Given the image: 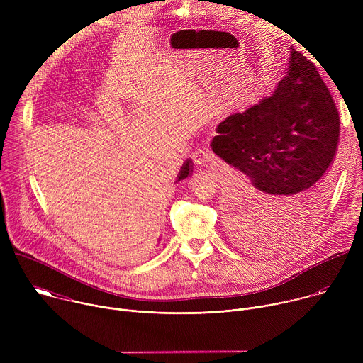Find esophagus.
Wrapping results in <instances>:
<instances>
[{"instance_id": "34e87169", "label": "esophagus", "mask_w": 363, "mask_h": 363, "mask_svg": "<svg viewBox=\"0 0 363 363\" xmlns=\"http://www.w3.org/2000/svg\"><path fill=\"white\" fill-rule=\"evenodd\" d=\"M192 160H194L195 165L205 167V165H208L210 162L214 161V155H213V152L210 149H205L203 147V149H198V150L194 152Z\"/></svg>"}]
</instances>
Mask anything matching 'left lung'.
<instances>
[{
    "label": "left lung",
    "instance_id": "left-lung-1",
    "mask_svg": "<svg viewBox=\"0 0 363 363\" xmlns=\"http://www.w3.org/2000/svg\"><path fill=\"white\" fill-rule=\"evenodd\" d=\"M287 66L273 94L230 115L211 142L235 169L230 217L260 247H287L312 227L339 143V113L315 65L291 47Z\"/></svg>",
    "mask_w": 363,
    "mask_h": 363
}]
</instances>
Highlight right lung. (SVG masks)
Returning <instances> with one entry per match:
<instances>
[{"instance_id": "1", "label": "right lung", "mask_w": 363, "mask_h": 363, "mask_svg": "<svg viewBox=\"0 0 363 363\" xmlns=\"http://www.w3.org/2000/svg\"><path fill=\"white\" fill-rule=\"evenodd\" d=\"M191 174H192V161H191V160H186V161H185V164L182 165V168H181L179 174H178V179H177V182L184 181V179H185V178H188Z\"/></svg>"}]
</instances>
